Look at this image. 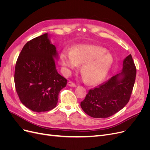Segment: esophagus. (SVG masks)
I'll return each mask as SVG.
<instances>
[{
	"mask_svg": "<svg viewBox=\"0 0 150 150\" xmlns=\"http://www.w3.org/2000/svg\"><path fill=\"white\" fill-rule=\"evenodd\" d=\"M67 85L71 86V87H76L77 86V85L74 83L72 82V81H69V82L67 83Z\"/></svg>",
	"mask_w": 150,
	"mask_h": 150,
	"instance_id": "esophagus-1",
	"label": "esophagus"
}]
</instances>
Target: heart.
Masks as SVG:
<instances>
[{"mask_svg": "<svg viewBox=\"0 0 150 150\" xmlns=\"http://www.w3.org/2000/svg\"><path fill=\"white\" fill-rule=\"evenodd\" d=\"M106 49L93 45H80L72 52L64 51L61 54L63 64L71 69H75L83 64L81 72L89 84L101 81L111 68L112 57L106 53Z\"/></svg>", "mask_w": 150, "mask_h": 150, "instance_id": "1", "label": "heart"}]
</instances>
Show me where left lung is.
<instances>
[{"label": "left lung", "instance_id": "left-lung-1", "mask_svg": "<svg viewBox=\"0 0 150 150\" xmlns=\"http://www.w3.org/2000/svg\"><path fill=\"white\" fill-rule=\"evenodd\" d=\"M137 68L131 54L123 61L122 72L90 89L81 102V107L88 115L105 118L122 110L129 101L135 82Z\"/></svg>", "mask_w": 150, "mask_h": 150}]
</instances>
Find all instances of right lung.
I'll return each instance as SVG.
<instances>
[{"mask_svg": "<svg viewBox=\"0 0 150 150\" xmlns=\"http://www.w3.org/2000/svg\"><path fill=\"white\" fill-rule=\"evenodd\" d=\"M56 47L47 34L27 42L17 58L14 83L20 101L30 110L48 111L56 106L60 91L67 79L58 73Z\"/></svg>", "mask_w": 150, "mask_h": 150, "instance_id": "1", "label": "right lung"}]
</instances>
